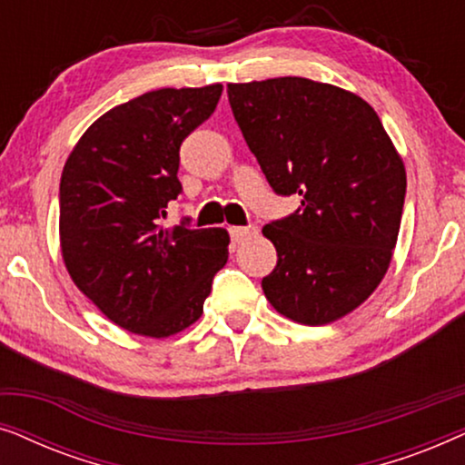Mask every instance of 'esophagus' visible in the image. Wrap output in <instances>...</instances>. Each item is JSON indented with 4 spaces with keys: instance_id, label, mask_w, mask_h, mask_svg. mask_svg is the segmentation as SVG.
<instances>
[{
    "instance_id": "1",
    "label": "esophagus",
    "mask_w": 465,
    "mask_h": 465,
    "mask_svg": "<svg viewBox=\"0 0 465 465\" xmlns=\"http://www.w3.org/2000/svg\"><path fill=\"white\" fill-rule=\"evenodd\" d=\"M228 232H231V239L234 243H243L245 239H252L258 234V228L256 226H231L228 228Z\"/></svg>"
}]
</instances>
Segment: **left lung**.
Instances as JSON below:
<instances>
[{
	"label": "left lung",
	"mask_w": 465,
	"mask_h": 465,
	"mask_svg": "<svg viewBox=\"0 0 465 465\" xmlns=\"http://www.w3.org/2000/svg\"><path fill=\"white\" fill-rule=\"evenodd\" d=\"M234 120L277 194L301 196L262 228L277 266L266 301L304 326L351 313L390 269L406 171L377 112L358 94L307 78L228 84Z\"/></svg>",
	"instance_id": "obj_1"
}]
</instances>
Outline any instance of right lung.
Masks as SVG:
<instances>
[{"label": "right lung", "instance_id": "obj_1", "mask_svg": "<svg viewBox=\"0 0 465 465\" xmlns=\"http://www.w3.org/2000/svg\"><path fill=\"white\" fill-rule=\"evenodd\" d=\"M222 84L161 88L112 107L69 154L59 188L67 272L107 320L167 339L203 315L228 260L224 228H164L182 142L218 105Z\"/></svg>", "mask_w": 465, "mask_h": 465}]
</instances>
